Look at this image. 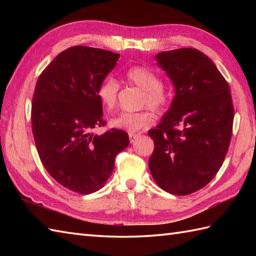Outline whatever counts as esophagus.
<instances>
[{"label":"esophagus","instance_id":"obj_1","mask_svg":"<svg viewBox=\"0 0 256 256\" xmlns=\"http://www.w3.org/2000/svg\"><path fill=\"white\" fill-rule=\"evenodd\" d=\"M140 136V134H136V133H130L128 134V138H130V142L133 143L135 140H136Z\"/></svg>","mask_w":256,"mask_h":256}]
</instances>
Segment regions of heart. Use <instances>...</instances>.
Listing matches in <instances>:
<instances>
[{"label": "heart", "instance_id": "b5f03b06", "mask_svg": "<svg viewBox=\"0 0 256 256\" xmlns=\"http://www.w3.org/2000/svg\"><path fill=\"white\" fill-rule=\"evenodd\" d=\"M125 78L133 84L143 90L140 104H148L152 110L160 112L167 106L170 101V90L168 86L160 81L153 70L144 66H134L130 68ZM120 86L118 81L108 77L100 84L98 88V98L103 106L108 110H113L116 106ZM154 121V114L148 108H143L138 112H122L116 118H111L113 128H121L128 132H136L145 128Z\"/></svg>", "mask_w": 256, "mask_h": 256}]
</instances>
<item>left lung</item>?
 <instances>
[{
  "label": "left lung",
  "instance_id": "left-lung-1",
  "mask_svg": "<svg viewBox=\"0 0 256 256\" xmlns=\"http://www.w3.org/2000/svg\"><path fill=\"white\" fill-rule=\"evenodd\" d=\"M155 59L175 96L148 131L155 144L148 167L162 190L186 196L209 184L226 158L234 116L231 92L214 62L198 50L162 52Z\"/></svg>",
  "mask_w": 256,
  "mask_h": 256
}]
</instances>
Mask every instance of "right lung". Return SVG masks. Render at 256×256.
Masks as SVG:
<instances>
[{
	"instance_id": "obj_1",
	"label": "right lung",
	"mask_w": 256,
	"mask_h": 256,
	"mask_svg": "<svg viewBox=\"0 0 256 256\" xmlns=\"http://www.w3.org/2000/svg\"><path fill=\"white\" fill-rule=\"evenodd\" d=\"M120 54L74 46L62 52L38 77L32 103V130L38 155L50 175L81 194L101 189L116 156L130 144L122 130L104 126L98 88Z\"/></svg>"
}]
</instances>
